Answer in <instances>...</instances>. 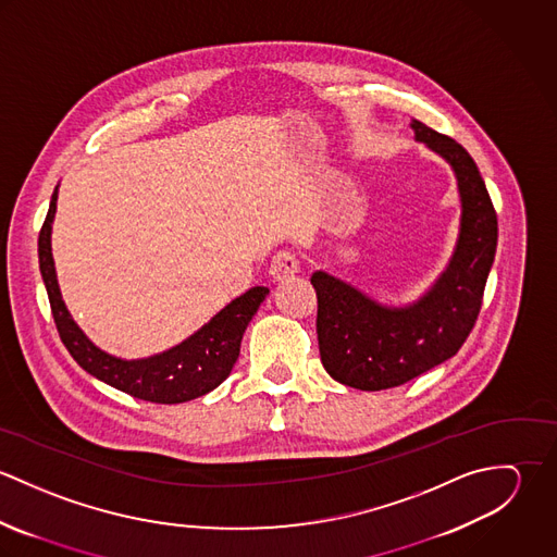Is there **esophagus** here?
<instances>
[{
	"label": "esophagus",
	"instance_id": "34e87169",
	"mask_svg": "<svg viewBox=\"0 0 557 557\" xmlns=\"http://www.w3.org/2000/svg\"><path fill=\"white\" fill-rule=\"evenodd\" d=\"M298 272H300V261H298V257L294 252L283 250V252L274 255V259L270 263V274H272L274 283L292 281Z\"/></svg>",
	"mask_w": 557,
	"mask_h": 557
}]
</instances>
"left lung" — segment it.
<instances>
[{"instance_id": "1", "label": "left lung", "mask_w": 557, "mask_h": 557, "mask_svg": "<svg viewBox=\"0 0 557 557\" xmlns=\"http://www.w3.org/2000/svg\"><path fill=\"white\" fill-rule=\"evenodd\" d=\"M411 128L457 175L459 239L435 285L407 307H384L325 272L311 276L321 364L332 380L358 391L395 388L453 358L476 323L495 259L497 214L476 162L448 135L418 120Z\"/></svg>"}]
</instances>
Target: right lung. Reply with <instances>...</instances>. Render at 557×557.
Wrapping results in <instances>:
<instances>
[{
	"label": "right lung",
	"instance_id": "add662e5",
	"mask_svg": "<svg viewBox=\"0 0 557 557\" xmlns=\"http://www.w3.org/2000/svg\"><path fill=\"white\" fill-rule=\"evenodd\" d=\"M58 188L53 190L47 219L38 236L40 274L49 294L51 313L58 332L71 356L83 371L96 380L150 403H184L203 397L221 386L239 356V343L248 321L270 294L268 287H252L244 296L230 302L219 315L210 319L201 330L180 345L141 360H122L98 349L71 318L55 276L51 255V223L55 216Z\"/></svg>",
	"mask_w": 557,
	"mask_h": 557
}]
</instances>
